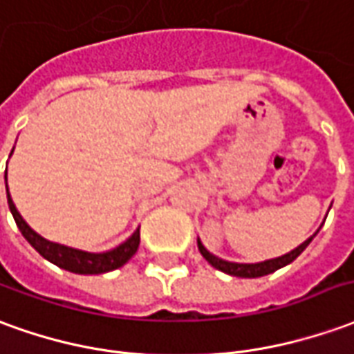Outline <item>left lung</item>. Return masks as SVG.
<instances>
[{"mask_svg":"<svg viewBox=\"0 0 354 354\" xmlns=\"http://www.w3.org/2000/svg\"><path fill=\"white\" fill-rule=\"evenodd\" d=\"M316 234H318V230H316L315 234L308 237V239H305L301 245L295 247L293 251L281 254V257H276V259L263 261V263H230V261H224V259H220L216 254L209 253L207 247L203 245L199 237H197V247H199V251H201L203 257L207 259V263L211 264V266H214L216 270L226 272L230 276H237V278H261V276L272 274V272H276L278 268H283V266H288L289 263H293L299 254L303 253L306 247H308V243L313 241V237H315Z\"/></svg>","mask_w":354,"mask_h":354,"instance_id":"left-lung-1","label":"left lung"}]
</instances>
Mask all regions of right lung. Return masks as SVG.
<instances>
[{
  "mask_svg": "<svg viewBox=\"0 0 354 354\" xmlns=\"http://www.w3.org/2000/svg\"><path fill=\"white\" fill-rule=\"evenodd\" d=\"M11 155H13V151H11ZM5 184H7V172H5ZM7 203H9V211L13 214L15 222H17V226L21 230L24 239L44 259H48L49 263H53L63 270L74 272V274H103V272L117 270L134 257L138 247H140V228L136 230L134 234L128 237L126 241H122L120 245H117L115 249H109V251H103V253H90V251H82V249L61 245V243H55V241H49L46 237H41L38 232H34L26 224V220L22 218L21 212L17 211V207H15L11 194H9V187H7Z\"/></svg>",
  "mask_w": 354,
  "mask_h": 354,
  "instance_id": "add662e5",
  "label": "right lung"
}]
</instances>
